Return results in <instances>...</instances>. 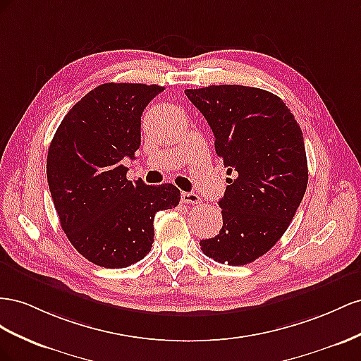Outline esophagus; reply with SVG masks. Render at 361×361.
<instances>
[{"label":"esophagus","instance_id":"esophagus-1","mask_svg":"<svg viewBox=\"0 0 361 361\" xmlns=\"http://www.w3.org/2000/svg\"><path fill=\"white\" fill-rule=\"evenodd\" d=\"M181 201H183L184 204H192V205H195V204H200V202H201V198L198 197L197 193H193V192H183V193H181Z\"/></svg>","mask_w":361,"mask_h":361}]
</instances>
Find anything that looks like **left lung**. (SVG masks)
<instances>
[{
  "label": "left lung",
  "mask_w": 361,
  "mask_h": 361,
  "mask_svg": "<svg viewBox=\"0 0 361 361\" xmlns=\"http://www.w3.org/2000/svg\"><path fill=\"white\" fill-rule=\"evenodd\" d=\"M184 94L207 119L216 154L233 175L219 201L222 228L200 242L201 251L219 263L248 264L280 240L304 198L301 127L283 99L263 89L221 85Z\"/></svg>",
  "instance_id": "1"
}]
</instances>
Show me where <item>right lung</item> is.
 Returning <instances> with one entry per match:
<instances>
[{
  "mask_svg": "<svg viewBox=\"0 0 361 361\" xmlns=\"http://www.w3.org/2000/svg\"><path fill=\"white\" fill-rule=\"evenodd\" d=\"M163 89L101 85L68 111L51 140L47 178L60 225L98 266L118 269L142 260L154 242V216L180 202L173 184L128 181L122 164L135 159L142 113Z\"/></svg>",
  "mask_w": 361,
  "mask_h": 361,
  "instance_id": "obj_1",
  "label": "right lung"
}]
</instances>
